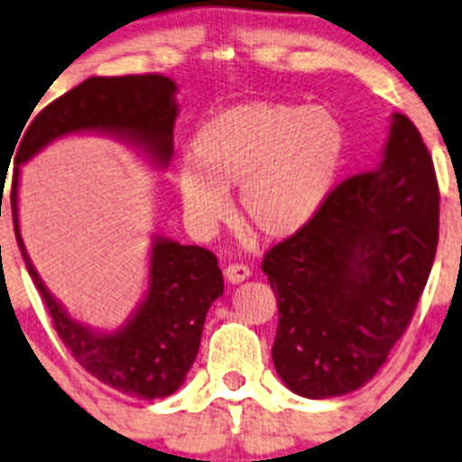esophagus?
<instances>
[{
    "label": "esophagus",
    "instance_id": "esophagus-1",
    "mask_svg": "<svg viewBox=\"0 0 462 462\" xmlns=\"http://www.w3.org/2000/svg\"><path fill=\"white\" fill-rule=\"evenodd\" d=\"M250 277V268L248 265H239V263H232L226 268V279L230 283H241Z\"/></svg>",
    "mask_w": 462,
    "mask_h": 462
}]
</instances>
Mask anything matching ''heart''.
<instances>
[{
  "label": "heart",
  "instance_id": "b5f03b06",
  "mask_svg": "<svg viewBox=\"0 0 462 462\" xmlns=\"http://www.w3.org/2000/svg\"><path fill=\"white\" fill-rule=\"evenodd\" d=\"M344 161V132L328 111L286 102H248L221 111L189 143L176 192L199 235L236 212L263 239L304 230L328 201Z\"/></svg>",
  "mask_w": 462,
  "mask_h": 462
}]
</instances>
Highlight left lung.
<instances>
[{
  "label": "left lung",
  "mask_w": 462,
  "mask_h": 462,
  "mask_svg": "<svg viewBox=\"0 0 462 462\" xmlns=\"http://www.w3.org/2000/svg\"><path fill=\"white\" fill-rule=\"evenodd\" d=\"M436 245L431 156L411 120L391 114L375 170L339 183L263 259L279 297L273 362L283 384L310 400L366 384L411 321Z\"/></svg>",
  "instance_id": "obj_1"
}]
</instances>
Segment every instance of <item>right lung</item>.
<instances>
[{"mask_svg": "<svg viewBox=\"0 0 462 462\" xmlns=\"http://www.w3.org/2000/svg\"><path fill=\"white\" fill-rule=\"evenodd\" d=\"M176 91V82L158 73L88 78L35 116L22 134L24 138H17L20 149L13 171L11 212L17 245L53 318L55 330L85 371L116 391L143 400L171 395L192 369L209 306L223 295V274L217 257L199 245H183L153 235L147 291L141 304L118 328H93L73 318L62 301L55 300L26 253L17 208L20 174L22 165L35 153L73 134L114 138L136 149L153 170H167L179 116Z\"/></svg>", "mask_w": 462, "mask_h": 462, "instance_id": "1", "label": "right lung"}]
</instances>
